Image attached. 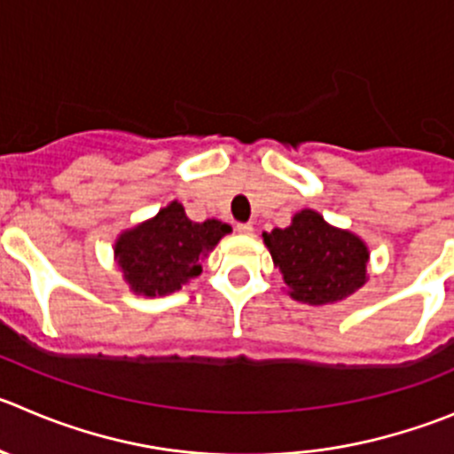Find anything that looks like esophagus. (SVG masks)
<instances>
[{
	"instance_id": "34e87169",
	"label": "esophagus",
	"mask_w": 454,
	"mask_h": 454,
	"mask_svg": "<svg viewBox=\"0 0 454 454\" xmlns=\"http://www.w3.org/2000/svg\"><path fill=\"white\" fill-rule=\"evenodd\" d=\"M236 230H239L240 234L249 236V234H254V224H252V223H239V224H236Z\"/></svg>"
}]
</instances>
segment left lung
<instances>
[{"label":"left lung","mask_w":454,"mask_h":454,"mask_svg":"<svg viewBox=\"0 0 454 454\" xmlns=\"http://www.w3.org/2000/svg\"><path fill=\"white\" fill-rule=\"evenodd\" d=\"M288 294L324 306L347 299L367 284L369 249L360 236L328 224L317 211L301 209L286 230L263 231Z\"/></svg>","instance_id":"8db88e82"}]
</instances>
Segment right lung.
Here are the masks:
<instances>
[{
    "mask_svg": "<svg viewBox=\"0 0 454 454\" xmlns=\"http://www.w3.org/2000/svg\"><path fill=\"white\" fill-rule=\"evenodd\" d=\"M230 224L220 220L193 223L173 200L155 218L123 231L114 243V259L135 294L164 297L202 272V261L218 245Z\"/></svg>",
    "mask_w": 454,
    "mask_h": 454,
    "instance_id": "1",
    "label": "right lung"
}]
</instances>
